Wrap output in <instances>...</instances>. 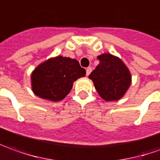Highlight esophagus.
I'll use <instances>...</instances> for the list:
<instances>
[{"label":"esophagus","instance_id":"esophagus-1","mask_svg":"<svg viewBox=\"0 0 160 160\" xmlns=\"http://www.w3.org/2000/svg\"><path fill=\"white\" fill-rule=\"evenodd\" d=\"M92 72V68L91 67H88L87 70H86V73H87V76H88L90 74V72Z\"/></svg>","mask_w":160,"mask_h":160}]
</instances>
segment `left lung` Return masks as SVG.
I'll return each mask as SVG.
<instances>
[{"label":"left lung","instance_id":"1","mask_svg":"<svg viewBox=\"0 0 160 160\" xmlns=\"http://www.w3.org/2000/svg\"><path fill=\"white\" fill-rule=\"evenodd\" d=\"M100 64L88 76L99 95L107 102L118 101L131 84V74L121 58L110 53L98 56Z\"/></svg>","mask_w":160,"mask_h":160}]
</instances>
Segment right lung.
I'll list each match as a JSON object with an SVG mask.
<instances>
[{
  "instance_id": "obj_1",
  "label": "right lung",
  "mask_w": 160,
  "mask_h": 160,
  "mask_svg": "<svg viewBox=\"0 0 160 160\" xmlns=\"http://www.w3.org/2000/svg\"><path fill=\"white\" fill-rule=\"evenodd\" d=\"M86 70L74 58L57 56L37 66L31 73V88L36 95L52 102L61 101L70 93L73 82Z\"/></svg>"
}]
</instances>
